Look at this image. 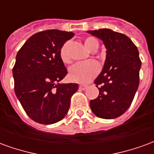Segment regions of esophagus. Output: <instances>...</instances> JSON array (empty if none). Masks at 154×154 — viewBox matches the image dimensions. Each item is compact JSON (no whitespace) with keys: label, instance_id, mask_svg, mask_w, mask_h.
Returning a JSON list of instances; mask_svg holds the SVG:
<instances>
[{"label":"esophagus","instance_id":"esophagus-1","mask_svg":"<svg viewBox=\"0 0 154 154\" xmlns=\"http://www.w3.org/2000/svg\"><path fill=\"white\" fill-rule=\"evenodd\" d=\"M87 88V85H83V84H81L79 86V89L80 90H85Z\"/></svg>","mask_w":154,"mask_h":154}]
</instances>
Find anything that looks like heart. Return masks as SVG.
<instances>
[{"label": "heart", "instance_id": "heart-1", "mask_svg": "<svg viewBox=\"0 0 154 154\" xmlns=\"http://www.w3.org/2000/svg\"><path fill=\"white\" fill-rule=\"evenodd\" d=\"M85 46L90 51L97 50L98 48V41L94 37H87L84 41ZM61 60L64 63H69L71 59L67 54V43L64 44L60 49ZM100 71V65L96 61H87L83 63L74 64L69 70V77L71 80L79 82L87 83L97 77Z\"/></svg>", "mask_w": 154, "mask_h": 154}]
</instances>
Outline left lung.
Instances as JSON below:
<instances>
[{
    "label": "left lung",
    "instance_id": "8db88e82",
    "mask_svg": "<svg viewBox=\"0 0 154 154\" xmlns=\"http://www.w3.org/2000/svg\"><path fill=\"white\" fill-rule=\"evenodd\" d=\"M88 33L100 38L106 48L103 69L94 82L99 96L91 100V109L100 118L115 119L129 109L139 87V50L129 37L110 29Z\"/></svg>",
    "mask_w": 154,
    "mask_h": 154
}]
</instances>
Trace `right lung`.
<instances>
[{
	"label": "right lung",
	"instance_id": "right-lung-1",
	"mask_svg": "<svg viewBox=\"0 0 154 154\" xmlns=\"http://www.w3.org/2000/svg\"><path fill=\"white\" fill-rule=\"evenodd\" d=\"M73 36L72 32L57 29L40 31L29 38L17 53L12 70L15 95L35 122L57 123L69 110L78 85L59 83L67 74L60 49Z\"/></svg>",
	"mask_w": 154,
	"mask_h": 154
}]
</instances>
